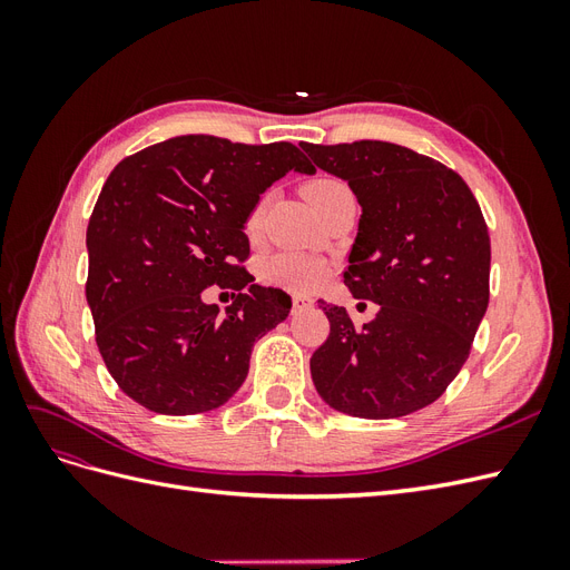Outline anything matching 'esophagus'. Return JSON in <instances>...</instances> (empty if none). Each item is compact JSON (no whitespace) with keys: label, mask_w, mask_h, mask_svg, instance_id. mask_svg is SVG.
<instances>
[{"label":"esophagus","mask_w":570,"mask_h":570,"mask_svg":"<svg viewBox=\"0 0 570 570\" xmlns=\"http://www.w3.org/2000/svg\"><path fill=\"white\" fill-rule=\"evenodd\" d=\"M314 306V299L306 297V295H295L292 297V312H304V308H312Z\"/></svg>","instance_id":"34e87169"}]
</instances>
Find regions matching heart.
<instances>
[{"instance_id":"1","label":"heart","mask_w":570,"mask_h":570,"mask_svg":"<svg viewBox=\"0 0 570 570\" xmlns=\"http://www.w3.org/2000/svg\"><path fill=\"white\" fill-rule=\"evenodd\" d=\"M347 183H342L340 178L333 176H318L304 183L302 195L304 199L314 206L316 212H321L323 206L331 202L333 197L347 193ZM256 220V216H254ZM327 275V266L316 256H306V254H278L271 256L262 266V281L273 285V287H283L292 292H308L318 287Z\"/></svg>"}]
</instances>
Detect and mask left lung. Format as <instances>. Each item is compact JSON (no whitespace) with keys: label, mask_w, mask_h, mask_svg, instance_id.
<instances>
[{"label":"left lung","mask_w":570,"mask_h":570,"mask_svg":"<svg viewBox=\"0 0 570 570\" xmlns=\"http://www.w3.org/2000/svg\"><path fill=\"white\" fill-rule=\"evenodd\" d=\"M361 204L344 271L356 299L381 304L356 331L321 302L331 335L312 356L325 404L356 419H400L440 400L465 364L490 302V235L459 174L402 145H308Z\"/></svg>","instance_id":"left-lung-1"}]
</instances>
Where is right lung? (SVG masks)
Listing matches in <instances>:
<instances>
[{"instance_id": "right-lung-1", "label": "right lung", "mask_w": 570, "mask_h": 570, "mask_svg": "<svg viewBox=\"0 0 570 570\" xmlns=\"http://www.w3.org/2000/svg\"><path fill=\"white\" fill-rule=\"evenodd\" d=\"M314 166L289 142L243 145L183 135L120 161L88 226L95 340L118 387L166 416L226 404L245 383L254 342L287 318L283 289L254 285L245 223L258 195ZM212 284L238 289L223 317Z\"/></svg>"}]
</instances>
